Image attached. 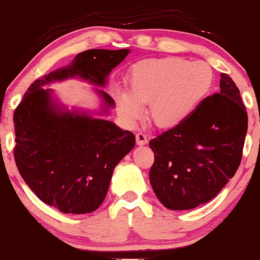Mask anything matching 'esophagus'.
<instances>
[{"label":"esophagus","instance_id":"esophagus-1","mask_svg":"<svg viewBox=\"0 0 260 260\" xmlns=\"http://www.w3.org/2000/svg\"><path fill=\"white\" fill-rule=\"evenodd\" d=\"M136 140H137V144L138 145H144L148 143V136L145 133L139 132V133H137Z\"/></svg>","mask_w":260,"mask_h":260}]
</instances>
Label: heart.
<instances>
[{
  "label": "heart",
  "mask_w": 260,
  "mask_h": 260,
  "mask_svg": "<svg viewBox=\"0 0 260 260\" xmlns=\"http://www.w3.org/2000/svg\"><path fill=\"white\" fill-rule=\"evenodd\" d=\"M129 91L116 94L121 112L129 121L150 105L155 124L172 128L183 123L201 106L214 84V71L204 61L178 57L150 58L137 62L127 74Z\"/></svg>",
  "instance_id": "b5f03b06"
}]
</instances>
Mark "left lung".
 Segmentation results:
<instances>
[{
	"label": "left lung",
	"instance_id": "obj_1",
	"mask_svg": "<svg viewBox=\"0 0 260 260\" xmlns=\"http://www.w3.org/2000/svg\"><path fill=\"white\" fill-rule=\"evenodd\" d=\"M220 78V92L205 98L183 123L149 142L154 151L149 180L171 210L211 201L241 164L248 116L234 80L226 73Z\"/></svg>",
	"mask_w": 260,
	"mask_h": 260
}]
</instances>
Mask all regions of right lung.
I'll list each match as a JSON object with an SVG mask.
<instances>
[{"label":"right lung","instance_id":"add662e5","mask_svg":"<svg viewBox=\"0 0 260 260\" xmlns=\"http://www.w3.org/2000/svg\"><path fill=\"white\" fill-rule=\"evenodd\" d=\"M129 50H86L70 66L35 80L13 115L14 160L40 201L64 214L96 210L105 199L115 166L132 150L136 137L111 121L59 110L51 90L41 86L79 76L104 86L107 76ZM107 106L115 101L98 90Z\"/></svg>","mask_w":260,"mask_h":260}]
</instances>
